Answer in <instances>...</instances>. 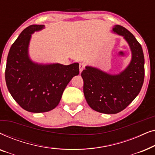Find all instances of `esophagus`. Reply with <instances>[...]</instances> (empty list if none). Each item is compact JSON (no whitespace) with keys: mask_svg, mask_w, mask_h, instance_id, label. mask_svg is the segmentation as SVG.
Listing matches in <instances>:
<instances>
[{"mask_svg":"<svg viewBox=\"0 0 155 155\" xmlns=\"http://www.w3.org/2000/svg\"><path fill=\"white\" fill-rule=\"evenodd\" d=\"M84 68V64L83 63H80L79 65V69H80V73H82V71H83Z\"/></svg>","mask_w":155,"mask_h":155,"instance_id":"1","label":"esophagus"}]
</instances>
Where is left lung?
I'll return each mask as SVG.
<instances>
[{"instance_id": "left-lung-1", "label": "left lung", "mask_w": 155, "mask_h": 155, "mask_svg": "<svg viewBox=\"0 0 155 155\" xmlns=\"http://www.w3.org/2000/svg\"><path fill=\"white\" fill-rule=\"evenodd\" d=\"M112 31L128 42L132 53L129 65L114 75L92 66H86L81 73L84 95L89 106L94 111L107 114L126 109L140 92L145 77V59L139 42L120 25H115Z\"/></svg>"}]
</instances>
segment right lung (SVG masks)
<instances>
[{
	"instance_id": "right-lung-1",
	"label": "right lung",
	"mask_w": 155,
	"mask_h": 155,
	"mask_svg": "<svg viewBox=\"0 0 155 155\" xmlns=\"http://www.w3.org/2000/svg\"><path fill=\"white\" fill-rule=\"evenodd\" d=\"M45 26L32 25L25 29L12 44L5 68L8 91L22 109L32 113L49 111L60 102L65 88L79 74V63H35L29 56L31 35Z\"/></svg>"
}]
</instances>
